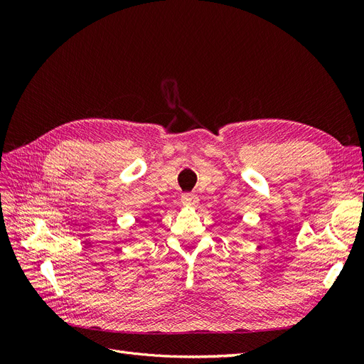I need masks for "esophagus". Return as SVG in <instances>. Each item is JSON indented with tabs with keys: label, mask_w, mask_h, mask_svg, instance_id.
<instances>
[{
	"label": "esophagus",
	"mask_w": 364,
	"mask_h": 364,
	"mask_svg": "<svg viewBox=\"0 0 364 364\" xmlns=\"http://www.w3.org/2000/svg\"><path fill=\"white\" fill-rule=\"evenodd\" d=\"M181 202L182 205H186V206H196L197 202H199V197H197V194L194 193H185L181 197Z\"/></svg>",
	"instance_id": "34e87169"
}]
</instances>
